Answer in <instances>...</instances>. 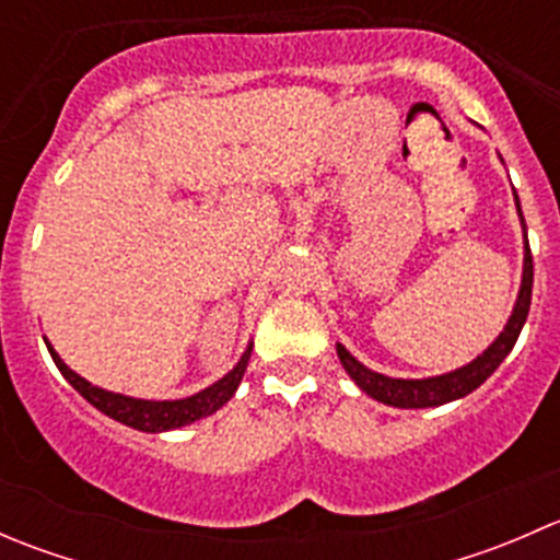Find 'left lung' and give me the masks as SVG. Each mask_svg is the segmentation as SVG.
<instances>
[{
	"label": "left lung",
	"mask_w": 560,
	"mask_h": 560,
	"mask_svg": "<svg viewBox=\"0 0 560 560\" xmlns=\"http://www.w3.org/2000/svg\"><path fill=\"white\" fill-rule=\"evenodd\" d=\"M515 208L517 217H521L523 228V279L521 290H517V301L512 306L510 319H506L504 330L493 338L488 349L482 354L471 360V363L460 365V369L447 371V374L439 376H425V380H398V376H385L380 371H371L369 365L360 363L352 352H349L343 343H336L338 360H341L343 371L349 374V380L354 382L365 395H371L374 400L385 406H395V409H431V406L450 404V400L466 398L468 393H474L501 363H504L506 354L515 347L517 336H521L525 316L530 308V287H534V259H530L528 248V235H525V219L521 211V200H517L515 191Z\"/></svg>",
	"instance_id": "1"
}]
</instances>
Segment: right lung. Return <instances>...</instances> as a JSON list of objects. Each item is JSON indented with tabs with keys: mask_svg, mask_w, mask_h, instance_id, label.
Segmentation results:
<instances>
[{
	"mask_svg": "<svg viewBox=\"0 0 560 560\" xmlns=\"http://www.w3.org/2000/svg\"><path fill=\"white\" fill-rule=\"evenodd\" d=\"M45 347H48L50 358H54L56 369L61 371V376H65V380L70 382V385L75 387L78 393L94 406V409H100L103 415L110 417V420L121 422V425L135 428V431L165 433V431H175V428L191 425V422L202 420V417H211L213 411H219L230 398H233L235 389H238L241 380H244L246 374V365H248V358H252L254 343L252 341L246 343L241 360L222 376V380H217L213 385L200 389V393L189 395V398H175V400L132 398V395L113 393V389L92 385V382L83 380L81 374H75V371L59 358V352L50 347L48 338H45Z\"/></svg>",
	"mask_w": 560,
	"mask_h": 560,
	"instance_id": "obj_1",
	"label": "right lung"
}]
</instances>
